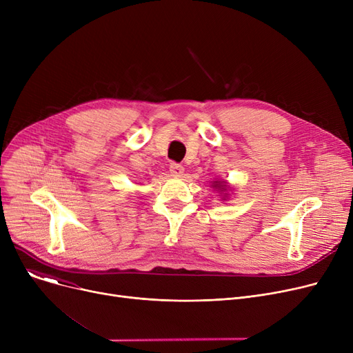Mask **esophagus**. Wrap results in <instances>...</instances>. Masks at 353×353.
Segmentation results:
<instances>
[{
    "label": "esophagus",
    "instance_id": "obj_1",
    "mask_svg": "<svg viewBox=\"0 0 353 353\" xmlns=\"http://www.w3.org/2000/svg\"><path fill=\"white\" fill-rule=\"evenodd\" d=\"M170 173L173 177H181L184 174V167L177 163L170 164Z\"/></svg>",
    "mask_w": 353,
    "mask_h": 353
}]
</instances>
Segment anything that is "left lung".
I'll return each mask as SVG.
<instances>
[{"mask_svg":"<svg viewBox=\"0 0 353 353\" xmlns=\"http://www.w3.org/2000/svg\"><path fill=\"white\" fill-rule=\"evenodd\" d=\"M212 186H213V189H217V190H220V193H226V190L229 189L228 188V184L225 183V181H213V184H212Z\"/></svg>","mask_w":353,"mask_h":353,"instance_id":"obj_1","label":"left lung"}]
</instances>
